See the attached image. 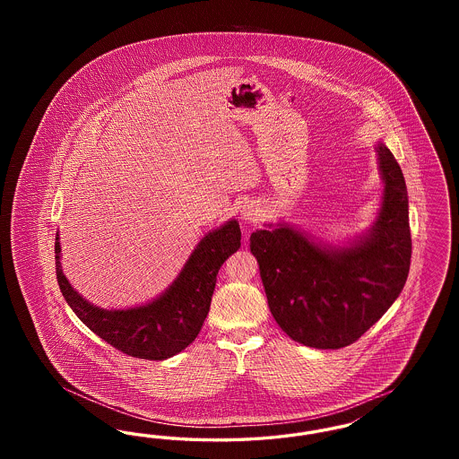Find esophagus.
Segmentation results:
<instances>
[{"mask_svg": "<svg viewBox=\"0 0 459 459\" xmlns=\"http://www.w3.org/2000/svg\"><path fill=\"white\" fill-rule=\"evenodd\" d=\"M240 219L246 220V221H255L256 219V215H258V206H256V203H253V201H244L242 204H240Z\"/></svg>", "mask_w": 459, "mask_h": 459, "instance_id": "esophagus-1", "label": "esophagus"}]
</instances>
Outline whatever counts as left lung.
Segmentation results:
<instances>
[{"instance_id":"8db88e82","label":"left lung","mask_w":459,"mask_h":459,"mask_svg":"<svg viewBox=\"0 0 459 459\" xmlns=\"http://www.w3.org/2000/svg\"><path fill=\"white\" fill-rule=\"evenodd\" d=\"M375 153L384 189L368 230L332 244L281 220L249 238L275 322L307 348L350 346L406 284L411 260L406 182L382 141L375 143Z\"/></svg>"}]
</instances>
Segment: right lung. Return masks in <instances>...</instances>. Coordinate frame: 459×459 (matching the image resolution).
<instances>
[{
  "mask_svg": "<svg viewBox=\"0 0 459 459\" xmlns=\"http://www.w3.org/2000/svg\"><path fill=\"white\" fill-rule=\"evenodd\" d=\"M239 247V221L227 220L197 242L174 282L161 294L143 305L107 309L89 303L68 282L56 232V279L72 311L98 337L134 358L161 361L196 339L210 311L220 266Z\"/></svg>",
  "mask_w": 459,
  "mask_h": 459,
  "instance_id": "obj_1",
  "label": "right lung"
}]
</instances>
